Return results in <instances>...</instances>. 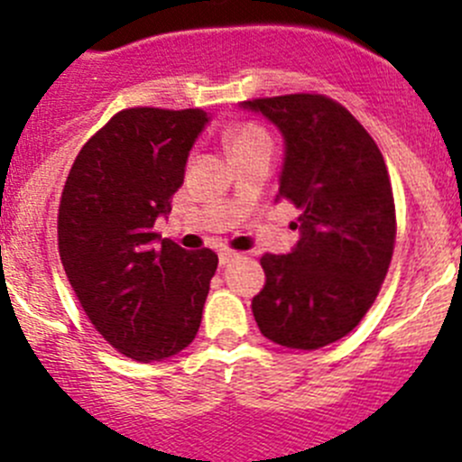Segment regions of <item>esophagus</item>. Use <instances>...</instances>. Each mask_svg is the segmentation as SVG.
Masks as SVG:
<instances>
[{"label": "esophagus", "mask_w": 462, "mask_h": 462, "mask_svg": "<svg viewBox=\"0 0 462 462\" xmlns=\"http://www.w3.org/2000/svg\"><path fill=\"white\" fill-rule=\"evenodd\" d=\"M235 257H239V253H235V250H221V253H218V261H221V265H227Z\"/></svg>", "instance_id": "obj_1"}]
</instances>
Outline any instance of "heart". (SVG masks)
I'll return each mask as SVG.
<instances>
[{"label":"heart","mask_w":462,"mask_h":462,"mask_svg":"<svg viewBox=\"0 0 462 462\" xmlns=\"http://www.w3.org/2000/svg\"><path fill=\"white\" fill-rule=\"evenodd\" d=\"M227 147H230L232 156L245 149L261 147V144H273V136L268 134V129L259 123H244L239 127L230 129L227 132Z\"/></svg>","instance_id":"obj_1"}]
</instances>
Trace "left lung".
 <instances>
[{
	"mask_svg": "<svg viewBox=\"0 0 462 462\" xmlns=\"http://www.w3.org/2000/svg\"><path fill=\"white\" fill-rule=\"evenodd\" d=\"M241 105L283 134L277 201L301 212L295 250L261 257L254 319L274 344L313 351L351 333L380 292L395 245L389 171L371 134L333 97L288 93Z\"/></svg>",
	"mask_w": 462,
	"mask_h": 462,
	"instance_id": "8db88e82",
	"label": "left lung"
}]
</instances>
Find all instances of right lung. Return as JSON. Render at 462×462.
Masks as SVG:
<instances>
[{"label":"right lung","mask_w":462,"mask_h":462,"mask_svg":"<svg viewBox=\"0 0 462 462\" xmlns=\"http://www.w3.org/2000/svg\"><path fill=\"white\" fill-rule=\"evenodd\" d=\"M203 109H123L80 149L64 183L58 248L97 333L138 362L165 360L199 333L218 257L153 232L183 185Z\"/></svg>","instance_id":"right-lung-1"}]
</instances>
